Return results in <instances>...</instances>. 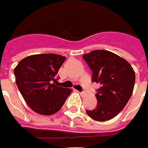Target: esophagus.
<instances>
[{"label":"esophagus","mask_w":148,"mask_h":148,"mask_svg":"<svg viewBox=\"0 0 148 148\" xmlns=\"http://www.w3.org/2000/svg\"><path fill=\"white\" fill-rule=\"evenodd\" d=\"M80 95H81L82 97H86V95H87L85 91H82V92H81V93H80Z\"/></svg>","instance_id":"1"}]
</instances>
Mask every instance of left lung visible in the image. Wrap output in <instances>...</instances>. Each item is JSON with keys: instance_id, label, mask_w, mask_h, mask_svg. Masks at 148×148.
Returning a JSON list of instances; mask_svg holds the SVG:
<instances>
[{"instance_id": "1", "label": "left lung", "mask_w": 148, "mask_h": 148, "mask_svg": "<svg viewBox=\"0 0 148 148\" xmlns=\"http://www.w3.org/2000/svg\"><path fill=\"white\" fill-rule=\"evenodd\" d=\"M82 57L92 70L93 81L100 85L95 95L98 105L86 113L97 121H109L122 111L130 99L134 71L125 58L108 50L96 49Z\"/></svg>"}]
</instances>
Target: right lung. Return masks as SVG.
I'll use <instances>...</instances> for the list:
<instances>
[{
  "instance_id": "add662e5",
  "label": "right lung",
  "mask_w": 148,
  "mask_h": 148,
  "mask_svg": "<svg viewBox=\"0 0 148 148\" xmlns=\"http://www.w3.org/2000/svg\"><path fill=\"white\" fill-rule=\"evenodd\" d=\"M66 57L55 53L27 56L14 68L16 85L26 103L32 111L45 116L62 108L72 89L58 86L56 76Z\"/></svg>"
}]
</instances>
